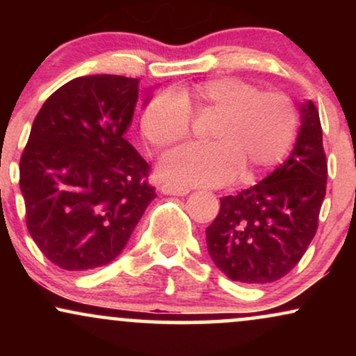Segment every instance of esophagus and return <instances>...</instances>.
Returning a JSON list of instances; mask_svg holds the SVG:
<instances>
[{
  "label": "esophagus",
  "instance_id": "1",
  "mask_svg": "<svg viewBox=\"0 0 356 356\" xmlns=\"http://www.w3.org/2000/svg\"><path fill=\"white\" fill-rule=\"evenodd\" d=\"M161 191L164 192V194H169V195H187L191 192L187 187L174 186V184H162Z\"/></svg>",
  "mask_w": 356,
  "mask_h": 356
}]
</instances>
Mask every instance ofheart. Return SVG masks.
Wrapping results in <instances>:
<instances>
[{
	"instance_id": "b5f03b06",
	"label": "heart",
	"mask_w": 356,
	"mask_h": 356,
	"mask_svg": "<svg viewBox=\"0 0 356 356\" xmlns=\"http://www.w3.org/2000/svg\"><path fill=\"white\" fill-rule=\"evenodd\" d=\"M192 117L214 118L207 130L212 144L165 157L161 175L170 184L216 187L238 175L241 182H254L283 161L298 129L288 95L224 76L181 88L175 97L155 95L142 112V136L154 150L165 152L191 137Z\"/></svg>"
}]
</instances>
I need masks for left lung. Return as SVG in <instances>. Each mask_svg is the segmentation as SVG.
Listing matches in <instances>:
<instances>
[{"instance_id": "1", "label": "left lung", "mask_w": 356, "mask_h": 356, "mask_svg": "<svg viewBox=\"0 0 356 356\" xmlns=\"http://www.w3.org/2000/svg\"><path fill=\"white\" fill-rule=\"evenodd\" d=\"M301 129L291 155L256 186L220 199L206 229L212 261L229 280L264 284L288 275L318 229L326 194V154L313 102L300 105Z\"/></svg>"}]
</instances>
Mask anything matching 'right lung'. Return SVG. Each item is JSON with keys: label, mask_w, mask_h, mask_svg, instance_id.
<instances>
[{"label": "right lung", "mask_w": 356, "mask_h": 356, "mask_svg": "<svg viewBox=\"0 0 356 356\" xmlns=\"http://www.w3.org/2000/svg\"><path fill=\"white\" fill-rule=\"evenodd\" d=\"M138 79L80 76L48 97L19 161L26 227L67 271L105 266L124 251L155 197L150 165L124 134Z\"/></svg>", "instance_id": "obj_1"}]
</instances>
